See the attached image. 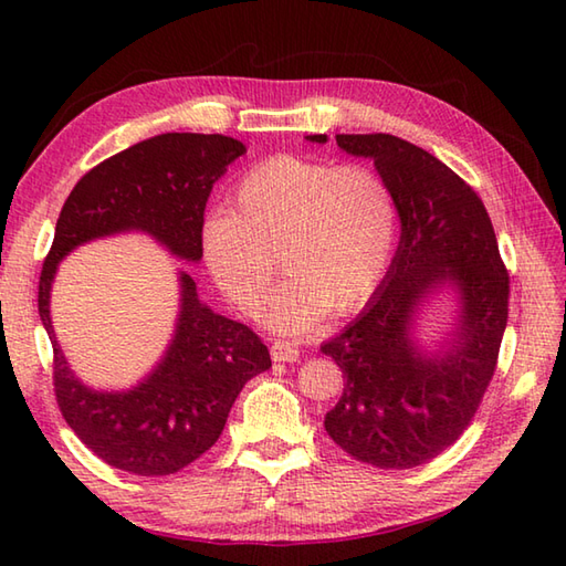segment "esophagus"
<instances>
[{
  "label": "esophagus",
  "instance_id": "34e87169",
  "mask_svg": "<svg viewBox=\"0 0 566 566\" xmlns=\"http://www.w3.org/2000/svg\"><path fill=\"white\" fill-rule=\"evenodd\" d=\"M270 353H272L274 363H296V359H298V347L292 345V343H286V340H274L272 347H270Z\"/></svg>",
  "mask_w": 566,
  "mask_h": 566
}]
</instances>
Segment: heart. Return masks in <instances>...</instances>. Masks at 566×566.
Masks as SVG:
<instances>
[{
    "label": "heart",
    "mask_w": 566,
    "mask_h": 566,
    "mask_svg": "<svg viewBox=\"0 0 566 566\" xmlns=\"http://www.w3.org/2000/svg\"><path fill=\"white\" fill-rule=\"evenodd\" d=\"M396 201L365 165L274 155L252 167L231 195V211L201 226L203 260L243 314H255L274 274H286L262 321L304 333L326 311L345 314L375 294L389 270Z\"/></svg>",
    "instance_id": "obj_1"
}]
</instances>
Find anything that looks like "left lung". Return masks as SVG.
<instances>
[{"instance_id": "obj_1", "label": "left lung", "mask_w": 566, "mask_h": 566, "mask_svg": "<svg viewBox=\"0 0 566 566\" xmlns=\"http://www.w3.org/2000/svg\"><path fill=\"white\" fill-rule=\"evenodd\" d=\"M335 143L375 163L401 235L363 314L321 345L345 379L326 430L359 462L411 469L462 436L494 377L509 272L482 199L436 155L389 134H340ZM438 295H452L455 308L443 338L428 344L419 331Z\"/></svg>"}]
</instances>
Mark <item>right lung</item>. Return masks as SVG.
<instances>
[{"instance_id":"obj_1","label":"right lung","mask_w":566,"mask_h":566,"mask_svg":"<svg viewBox=\"0 0 566 566\" xmlns=\"http://www.w3.org/2000/svg\"><path fill=\"white\" fill-rule=\"evenodd\" d=\"M245 146L221 134H163L104 160L70 191L39 284V314L53 343L55 396L67 426L116 469L165 476L195 462L223 432L240 389L272 367L270 350L238 321L216 314L177 270L172 338L146 377L128 389L84 384L55 338L51 292L57 264L92 240L143 233L172 258L201 260L203 209Z\"/></svg>"}]
</instances>
